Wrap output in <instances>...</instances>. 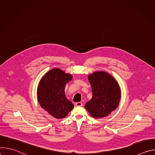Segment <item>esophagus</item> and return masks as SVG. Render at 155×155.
Here are the masks:
<instances>
[{"label":"esophagus","mask_w":155,"mask_h":155,"mask_svg":"<svg viewBox=\"0 0 155 155\" xmlns=\"http://www.w3.org/2000/svg\"><path fill=\"white\" fill-rule=\"evenodd\" d=\"M82 105H83V104H82L81 102H78L75 103V106H76V107H81V106H82Z\"/></svg>","instance_id":"34e87169"}]
</instances>
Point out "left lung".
Here are the masks:
<instances>
[{
	"label": "left lung",
	"mask_w": 155,
	"mask_h": 155,
	"mask_svg": "<svg viewBox=\"0 0 155 155\" xmlns=\"http://www.w3.org/2000/svg\"><path fill=\"white\" fill-rule=\"evenodd\" d=\"M92 87V99L84 108L94 118L105 117L118 107L121 96L120 85L110 74L96 71L88 75Z\"/></svg>",
	"instance_id": "1"
}]
</instances>
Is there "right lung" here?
I'll use <instances>...</instances> for the list:
<instances>
[{"label":"right lung","instance_id":"obj_1","mask_svg":"<svg viewBox=\"0 0 155 155\" xmlns=\"http://www.w3.org/2000/svg\"><path fill=\"white\" fill-rule=\"evenodd\" d=\"M72 75L58 68L47 72L39 81L37 99L41 107L57 119H62L74 108V105L65 97V84Z\"/></svg>","mask_w":155,"mask_h":155}]
</instances>
